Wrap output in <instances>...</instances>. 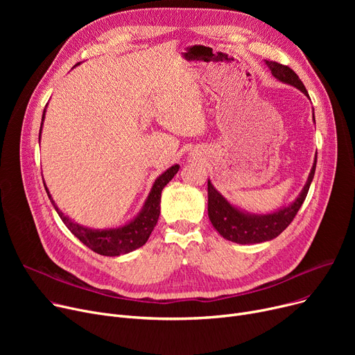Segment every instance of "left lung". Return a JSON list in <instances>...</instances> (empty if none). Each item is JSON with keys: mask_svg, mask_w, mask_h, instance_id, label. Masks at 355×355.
<instances>
[{"mask_svg": "<svg viewBox=\"0 0 355 355\" xmlns=\"http://www.w3.org/2000/svg\"><path fill=\"white\" fill-rule=\"evenodd\" d=\"M266 64L276 79L297 87L309 98L302 80L291 67L277 62H266ZM315 168H316V157H315L311 174L308 177V181L305 184L304 190L301 191L300 197H297L291 206L279 210L276 213L265 214V216L246 214L243 211L234 209L209 181L207 182L209 217H210L211 225L220 233V236H223L230 241H234V243H239V245L262 243V241H268L277 237L291 225L296 213L300 211L301 206L304 204L306 194L309 191V185L313 180Z\"/></svg>", "mask_w": 355, "mask_h": 355, "instance_id": "8db88e82", "label": "left lung"}]
</instances>
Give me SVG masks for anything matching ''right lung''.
Here are the masks:
<instances>
[{
	"label": "right lung",
	"instance_id": "obj_1",
	"mask_svg": "<svg viewBox=\"0 0 355 355\" xmlns=\"http://www.w3.org/2000/svg\"><path fill=\"white\" fill-rule=\"evenodd\" d=\"M44 119V114H43ZM43 125V123H42ZM40 134H42V126H40ZM180 170V165H173L171 168L161 174L151 189L149 193L145 206L142 211L132 220L128 223L126 226L119 229H109V230H93L83 226H79L78 223H73L69 217H66L55 206L54 201L51 200L47 187L46 191L49 194V198L51 200L53 206L63 220L66 227L76 236L85 246H87L90 250L96 252L102 256H119L132 252L146 243L149 239V234L153 233L158 217H159V202H161V191L165 185L173 180V177Z\"/></svg>",
	"mask_w": 355,
	"mask_h": 355
}]
</instances>
